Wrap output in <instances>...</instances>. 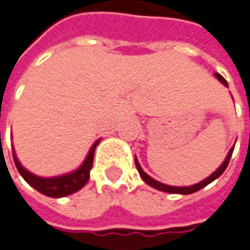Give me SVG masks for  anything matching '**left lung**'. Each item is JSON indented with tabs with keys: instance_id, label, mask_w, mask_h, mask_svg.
I'll list each match as a JSON object with an SVG mask.
<instances>
[{
	"instance_id": "obj_1",
	"label": "left lung",
	"mask_w": 250,
	"mask_h": 250,
	"mask_svg": "<svg viewBox=\"0 0 250 250\" xmlns=\"http://www.w3.org/2000/svg\"><path fill=\"white\" fill-rule=\"evenodd\" d=\"M215 77L218 78L219 82H222L225 86H228V82H226V79H225L222 75H219V74H215ZM233 150L234 148H231L229 150V153H228V156L225 159V162L221 164V167L215 171L214 173H211L210 176L205 180H202L201 183H198V185H194V186H190V187H173V186H167V185H163L160 182H157L155 179H152L149 175H146V173L143 171V168L140 167L139 162H137V159H134V163H136V167H137V171H139L140 176L143 178L146 185H149L150 187H153V188H156V190H160V191H164V192H169V194H183V195H187V194H192V192H196V191H199L201 188L203 187H206L207 185H210L213 180H215L217 178H219L222 173L225 172V169L228 167V164L230 162V157H231V153H233Z\"/></svg>"
}]
</instances>
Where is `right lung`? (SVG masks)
I'll return each instance as SVG.
<instances>
[{"mask_svg": "<svg viewBox=\"0 0 250 250\" xmlns=\"http://www.w3.org/2000/svg\"><path fill=\"white\" fill-rule=\"evenodd\" d=\"M98 144H100V140L95 141V144L91 146L84 163L81 166V168H78L75 172L63 175V176H56V178H39L36 175L28 172L25 168L19 163L15 153H13V160H15L16 167L19 169L21 176L25 179L26 183H29L35 190L42 192L44 195L51 196V198H62V196H67L77 192L87 183L88 179H90V171L93 168L95 146Z\"/></svg>", "mask_w": 250, "mask_h": 250, "instance_id": "1", "label": "right lung"}]
</instances>
